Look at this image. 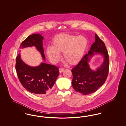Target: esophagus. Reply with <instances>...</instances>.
I'll return each instance as SVG.
<instances>
[{"mask_svg": "<svg viewBox=\"0 0 126 126\" xmlns=\"http://www.w3.org/2000/svg\"><path fill=\"white\" fill-rule=\"evenodd\" d=\"M64 70V68H59V71L60 73H61Z\"/></svg>", "mask_w": 126, "mask_h": 126, "instance_id": "obj_1", "label": "esophagus"}]
</instances>
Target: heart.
<instances>
[{"label":"heart","instance_id":"1","mask_svg":"<svg viewBox=\"0 0 126 126\" xmlns=\"http://www.w3.org/2000/svg\"><path fill=\"white\" fill-rule=\"evenodd\" d=\"M87 45L84 36L62 33L56 36L52 42V47L46 48V54L50 61L55 63L60 60V52H63V58L70 65H75L81 60Z\"/></svg>","mask_w":126,"mask_h":126}]
</instances>
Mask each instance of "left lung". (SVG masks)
<instances>
[{
    "instance_id": "8db88e82",
    "label": "left lung",
    "mask_w": 126,
    "mask_h": 126,
    "mask_svg": "<svg viewBox=\"0 0 126 126\" xmlns=\"http://www.w3.org/2000/svg\"><path fill=\"white\" fill-rule=\"evenodd\" d=\"M95 42L90 48L88 54H85L77 66L72 68V84L76 92L87 95L96 92L105 83L109 70V57L105 44L95 34ZM95 53L104 55V62L96 71H92L88 62L90 57Z\"/></svg>"
}]
</instances>
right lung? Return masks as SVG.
I'll use <instances>...</instances> for the list:
<instances>
[{"label":"right lung","instance_id":"right-lung-1","mask_svg":"<svg viewBox=\"0 0 126 126\" xmlns=\"http://www.w3.org/2000/svg\"><path fill=\"white\" fill-rule=\"evenodd\" d=\"M43 40V37L40 34L31 35L21 44L19 49L34 46L45 60ZM16 69L18 79L24 88L38 95L49 93L60 74L57 66L45 63L36 67L28 66L21 59L20 54L16 59Z\"/></svg>","mask_w":126,"mask_h":126}]
</instances>
